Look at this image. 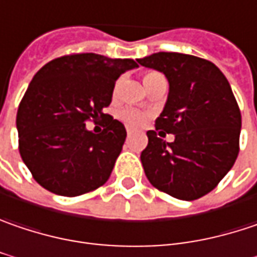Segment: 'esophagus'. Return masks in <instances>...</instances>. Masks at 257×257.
Listing matches in <instances>:
<instances>
[{
    "label": "esophagus",
    "mask_w": 257,
    "mask_h": 257,
    "mask_svg": "<svg viewBox=\"0 0 257 257\" xmlns=\"http://www.w3.org/2000/svg\"><path fill=\"white\" fill-rule=\"evenodd\" d=\"M132 132H134V131H132V129H131V128L126 129V134H128V137H131V135H132Z\"/></svg>",
    "instance_id": "esophagus-1"
}]
</instances>
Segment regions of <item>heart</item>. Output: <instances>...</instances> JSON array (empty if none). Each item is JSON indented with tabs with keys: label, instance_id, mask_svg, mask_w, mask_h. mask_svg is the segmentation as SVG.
I'll return each mask as SVG.
<instances>
[{
	"label": "heart",
	"instance_id": "b5f03b06",
	"mask_svg": "<svg viewBox=\"0 0 257 257\" xmlns=\"http://www.w3.org/2000/svg\"><path fill=\"white\" fill-rule=\"evenodd\" d=\"M154 75H160L159 72H148L147 75H145V78H144V81L145 80H148V78H151V77H154ZM119 119L122 120V122H125L128 126L131 128H138V126H141L144 122H145V119H147V114L141 112V110H138V109H135V107H125V109H122V110H119Z\"/></svg>",
	"mask_w": 257,
	"mask_h": 257
}]
</instances>
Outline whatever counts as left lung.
I'll use <instances>...</instances> for the list:
<instances>
[{"instance_id":"1","label":"left lung","mask_w":257,"mask_h":257,"mask_svg":"<svg viewBox=\"0 0 257 257\" xmlns=\"http://www.w3.org/2000/svg\"><path fill=\"white\" fill-rule=\"evenodd\" d=\"M163 72L169 96L141 153L150 183L193 201L217 188L238 156L241 114L230 83L212 62L186 53L159 52L138 59ZM173 133V143L160 136Z\"/></svg>"}]
</instances>
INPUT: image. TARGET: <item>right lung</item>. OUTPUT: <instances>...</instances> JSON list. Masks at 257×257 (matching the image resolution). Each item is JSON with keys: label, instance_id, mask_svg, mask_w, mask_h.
Returning <instances> with one entry per match:
<instances>
[{"label": "right lung", "instance_id": "right-lung-1", "mask_svg": "<svg viewBox=\"0 0 257 257\" xmlns=\"http://www.w3.org/2000/svg\"><path fill=\"white\" fill-rule=\"evenodd\" d=\"M138 64L97 53L56 58L36 72L17 110L19 150L46 190L80 196L107 182L126 138L123 123L103 113L116 80ZM103 119L93 134L85 122Z\"/></svg>", "mask_w": 257, "mask_h": 257}]
</instances>
